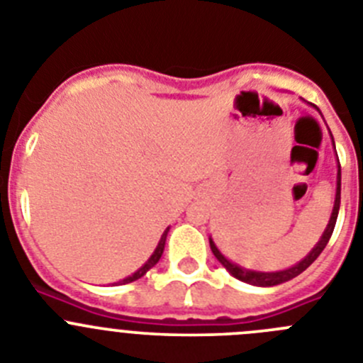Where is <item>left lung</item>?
<instances>
[{
	"mask_svg": "<svg viewBox=\"0 0 363 363\" xmlns=\"http://www.w3.org/2000/svg\"><path fill=\"white\" fill-rule=\"evenodd\" d=\"M313 107L318 108L316 105H313ZM333 145H335V142H333ZM340 191H342V169H340V162H338V176H336V198H335V207H333V213H331V220H329V223H327V227H325V230H323L320 242L313 247V251H311L306 258L301 259V262H298L296 265H293V267L285 269V271H277V272L249 271V269H243V267H240V265L229 262L225 256L218 251V247L214 245L213 240L209 238L211 251H213V255L216 256L218 262H220V264L223 265V267H225L234 278H238L240 281H245V284L258 285V287H272V285H280V284H284V281L293 280V278H296L298 274H301V272L306 271V269L313 264L314 259L318 258L320 252L325 249L327 242H329V238H331V234H333V230H335V225H336V218H338V211H340Z\"/></svg>",
	"mask_w": 363,
	"mask_h": 363,
	"instance_id": "left-lung-1",
	"label": "left lung"
}]
</instances>
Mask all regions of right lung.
Returning <instances> with one entry per match:
<instances>
[{
  "label": "right lung",
  "instance_id": "obj_1",
  "mask_svg": "<svg viewBox=\"0 0 363 363\" xmlns=\"http://www.w3.org/2000/svg\"><path fill=\"white\" fill-rule=\"evenodd\" d=\"M167 233H169V227H167V229H165V233L162 234V238H160V242H158V247H156V249H154L152 256H150V258L147 259V262H145V265H143V267H140V269H138V271L134 272L133 277H127V278H125V280L118 281V284H130V281H136V280H140V278H142L143 274H145V272L149 271V269H152L154 265L158 264V262H160V258H162V255H163V249H165V240H167Z\"/></svg>",
  "mask_w": 363,
  "mask_h": 363
}]
</instances>
